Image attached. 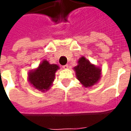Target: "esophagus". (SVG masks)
Listing matches in <instances>:
<instances>
[{
  "label": "esophagus",
  "mask_w": 131,
  "mask_h": 131,
  "mask_svg": "<svg viewBox=\"0 0 131 131\" xmlns=\"http://www.w3.org/2000/svg\"><path fill=\"white\" fill-rule=\"evenodd\" d=\"M68 64H66V65H64L62 66V68L64 69H68Z\"/></svg>",
  "instance_id": "34e87169"
}]
</instances>
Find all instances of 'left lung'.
<instances>
[{
	"instance_id": "obj_1",
	"label": "left lung",
	"mask_w": 131,
	"mask_h": 131,
	"mask_svg": "<svg viewBox=\"0 0 131 131\" xmlns=\"http://www.w3.org/2000/svg\"><path fill=\"white\" fill-rule=\"evenodd\" d=\"M77 79L85 88L96 84L101 78L102 69L90 62L85 57H81L78 64L74 67Z\"/></svg>"
}]
</instances>
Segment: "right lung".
<instances>
[{
    "instance_id": "obj_1",
    "label": "right lung",
    "mask_w": 131,
    "mask_h": 131,
    "mask_svg": "<svg viewBox=\"0 0 131 131\" xmlns=\"http://www.w3.org/2000/svg\"><path fill=\"white\" fill-rule=\"evenodd\" d=\"M59 69L57 64H51L48 61L43 60L37 68L29 72L28 79L30 84L42 92L48 91L54 81L55 72Z\"/></svg>"
}]
</instances>
